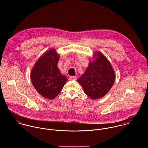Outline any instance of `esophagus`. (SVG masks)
<instances>
[{"label":"esophagus","mask_w":148,"mask_h":148,"mask_svg":"<svg viewBox=\"0 0 148 148\" xmlns=\"http://www.w3.org/2000/svg\"><path fill=\"white\" fill-rule=\"evenodd\" d=\"M69 79L70 80H77V77L76 76H70L69 77Z\"/></svg>","instance_id":"esophagus-1"}]
</instances>
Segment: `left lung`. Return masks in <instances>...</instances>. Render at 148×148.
<instances>
[{"mask_svg":"<svg viewBox=\"0 0 148 148\" xmlns=\"http://www.w3.org/2000/svg\"><path fill=\"white\" fill-rule=\"evenodd\" d=\"M95 60L90 62L84 73L77 82L83 86L85 93L92 99L104 97L115 80V73L108 60L101 52H96Z\"/></svg>","mask_w":148,"mask_h":148,"instance_id":"8db88e82","label":"left lung"}]
</instances>
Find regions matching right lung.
Masks as SVG:
<instances>
[{"mask_svg":"<svg viewBox=\"0 0 148 148\" xmlns=\"http://www.w3.org/2000/svg\"><path fill=\"white\" fill-rule=\"evenodd\" d=\"M59 59L55 49L45 52L34 65L31 80L38 92L46 99H54L66 83V77L58 68Z\"/></svg>","mask_w":148,"mask_h":148,"instance_id":"right-lung-1","label":"right lung"}]
</instances>
